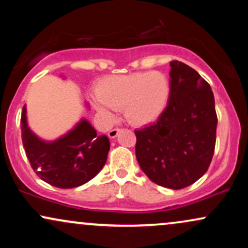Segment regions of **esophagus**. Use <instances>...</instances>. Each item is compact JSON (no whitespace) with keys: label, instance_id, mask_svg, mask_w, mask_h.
I'll use <instances>...</instances> for the list:
<instances>
[{"label":"esophagus","instance_id":"1","mask_svg":"<svg viewBox=\"0 0 248 248\" xmlns=\"http://www.w3.org/2000/svg\"><path fill=\"white\" fill-rule=\"evenodd\" d=\"M120 128H113V129H110L109 132H108V136H109L110 139H114L118 136V134L120 133Z\"/></svg>","mask_w":248,"mask_h":248}]
</instances>
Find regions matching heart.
<instances>
[{
    "label": "heart",
    "instance_id": "heart-1",
    "mask_svg": "<svg viewBox=\"0 0 248 248\" xmlns=\"http://www.w3.org/2000/svg\"><path fill=\"white\" fill-rule=\"evenodd\" d=\"M170 91L169 78L160 71L110 76L102 79L96 87L100 100L98 109L107 118L112 116L109 109H122L128 122L142 126L155 121L163 113Z\"/></svg>",
    "mask_w": 248,
    "mask_h": 248
}]
</instances>
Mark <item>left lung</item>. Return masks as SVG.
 I'll return each mask as SVG.
<instances>
[{
  "label": "left lung",
  "mask_w": 248,
  "mask_h": 248,
  "mask_svg": "<svg viewBox=\"0 0 248 248\" xmlns=\"http://www.w3.org/2000/svg\"><path fill=\"white\" fill-rule=\"evenodd\" d=\"M170 66L169 102L155 124L135 130V154L150 181L179 190L209 169L218 119L209 82L184 62Z\"/></svg>",
  "instance_id": "8db88e82"
}]
</instances>
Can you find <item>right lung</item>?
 I'll list each match as a JSON object with an SVG mask.
<instances>
[{
    "instance_id": "add662e5",
    "label": "right lung",
    "mask_w": 248,
    "mask_h": 248,
    "mask_svg": "<svg viewBox=\"0 0 248 248\" xmlns=\"http://www.w3.org/2000/svg\"><path fill=\"white\" fill-rule=\"evenodd\" d=\"M22 141L30 166L50 186L71 189L87 183L104 168L110 143L82 120L67 135L55 142H44L28 128L25 106L21 116Z\"/></svg>"
}]
</instances>
